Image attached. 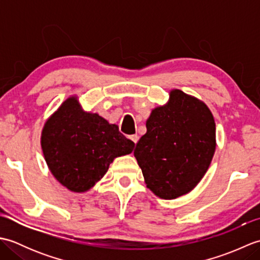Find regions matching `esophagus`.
Masks as SVG:
<instances>
[{"label": "esophagus", "mask_w": 260, "mask_h": 260, "mask_svg": "<svg viewBox=\"0 0 260 260\" xmlns=\"http://www.w3.org/2000/svg\"><path fill=\"white\" fill-rule=\"evenodd\" d=\"M129 140L134 143V144H136L137 141H139V136H137L136 134L135 135H131L129 136Z\"/></svg>", "instance_id": "1"}]
</instances>
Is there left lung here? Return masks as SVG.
<instances>
[{"instance_id":"8db88e82","label":"left lung","mask_w":260,"mask_h":260,"mask_svg":"<svg viewBox=\"0 0 260 260\" xmlns=\"http://www.w3.org/2000/svg\"><path fill=\"white\" fill-rule=\"evenodd\" d=\"M146 133L134 150L146 186L172 200L192 191L206 174L215 151V123L200 99L179 89L152 110Z\"/></svg>"}]
</instances>
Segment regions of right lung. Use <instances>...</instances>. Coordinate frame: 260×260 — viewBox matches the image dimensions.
Listing matches in <instances>:
<instances>
[{
	"label": "right lung",
	"instance_id": "add662e5",
	"mask_svg": "<svg viewBox=\"0 0 260 260\" xmlns=\"http://www.w3.org/2000/svg\"><path fill=\"white\" fill-rule=\"evenodd\" d=\"M135 144L97 113L85 112L70 96L47 119L41 148L60 184L71 192L89 191L108 171L114 158L127 155Z\"/></svg>",
	"mask_w": 260,
	"mask_h": 260
}]
</instances>
